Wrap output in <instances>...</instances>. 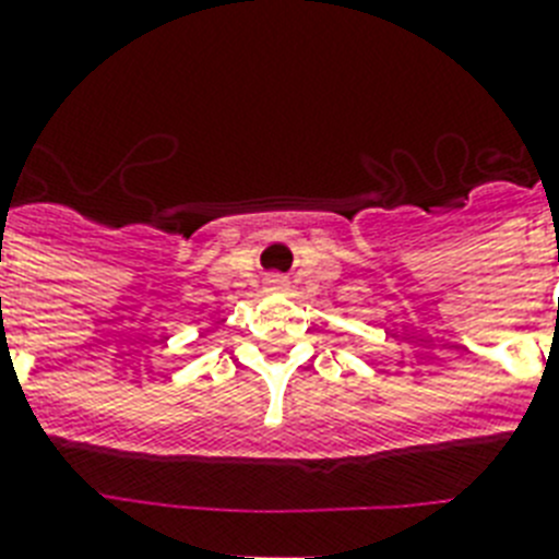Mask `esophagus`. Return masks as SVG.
I'll return each instance as SVG.
<instances>
[{
    "mask_svg": "<svg viewBox=\"0 0 559 559\" xmlns=\"http://www.w3.org/2000/svg\"><path fill=\"white\" fill-rule=\"evenodd\" d=\"M270 287H272V289H284V287H287V281L281 278V275H272V278H270Z\"/></svg>",
    "mask_w": 559,
    "mask_h": 559,
    "instance_id": "1",
    "label": "esophagus"
}]
</instances>
